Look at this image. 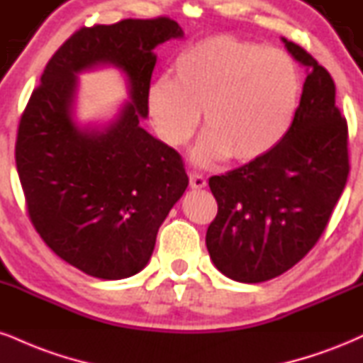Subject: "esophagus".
I'll return each mask as SVG.
<instances>
[{"label": "esophagus", "mask_w": 363, "mask_h": 363, "mask_svg": "<svg viewBox=\"0 0 363 363\" xmlns=\"http://www.w3.org/2000/svg\"><path fill=\"white\" fill-rule=\"evenodd\" d=\"M189 184L193 189H203L206 187V179L199 176L198 172H189Z\"/></svg>", "instance_id": "obj_1"}]
</instances>
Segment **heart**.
Masks as SVG:
<instances>
[{
	"mask_svg": "<svg viewBox=\"0 0 363 363\" xmlns=\"http://www.w3.org/2000/svg\"><path fill=\"white\" fill-rule=\"evenodd\" d=\"M299 72L286 52L231 35L191 43L172 64V81L148 86L145 104L157 133L181 148L203 111L204 137L193 159L209 165L228 157L245 164L281 142L299 101Z\"/></svg>",
	"mask_w": 363,
	"mask_h": 363,
	"instance_id": "1",
	"label": "heart"
}]
</instances>
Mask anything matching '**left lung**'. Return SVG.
Returning a JSON list of instances; mask_svg holds the SVG:
<instances>
[{
  "mask_svg": "<svg viewBox=\"0 0 363 363\" xmlns=\"http://www.w3.org/2000/svg\"><path fill=\"white\" fill-rule=\"evenodd\" d=\"M282 42L308 72L289 130L260 159L209 177L218 203L209 257L247 284L281 276L316 245L350 172L348 126L330 72L298 43Z\"/></svg>",
  "mask_w": 363,
  "mask_h": 363,
  "instance_id": "obj_1",
  "label": "left lung"
}]
</instances>
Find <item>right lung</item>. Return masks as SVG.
I'll use <instances>...</instances> for the list:
<instances>
[{"label": "right lung", "mask_w": 363, "mask_h": 363, "mask_svg": "<svg viewBox=\"0 0 363 363\" xmlns=\"http://www.w3.org/2000/svg\"><path fill=\"white\" fill-rule=\"evenodd\" d=\"M182 35L167 16L79 28L52 55L20 118L15 160L30 221L87 276L118 281L145 267L189 184L179 152L140 126L154 49ZM96 65L127 74L133 103L104 129H81L72 118L75 74Z\"/></svg>", "instance_id": "1"}]
</instances>
